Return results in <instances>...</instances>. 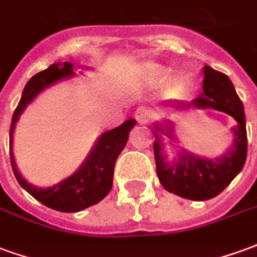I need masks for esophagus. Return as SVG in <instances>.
Listing matches in <instances>:
<instances>
[{
    "label": "esophagus",
    "instance_id": "esophagus-1",
    "mask_svg": "<svg viewBox=\"0 0 257 257\" xmlns=\"http://www.w3.org/2000/svg\"><path fill=\"white\" fill-rule=\"evenodd\" d=\"M135 118L139 123H147L151 119V112L145 107H140L135 112Z\"/></svg>",
    "mask_w": 257,
    "mask_h": 257
}]
</instances>
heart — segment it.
Returning <instances> with one entry per match:
<instances>
[{
    "label": "heart",
    "mask_w": 257,
    "mask_h": 257,
    "mask_svg": "<svg viewBox=\"0 0 257 257\" xmlns=\"http://www.w3.org/2000/svg\"><path fill=\"white\" fill-rule=\"evenodd\" d=\"M168 70L164 66L157 63H146L142 66V78L145 79L147 84H160L162 79L167 77ZM180 82L178 78H172L168 82V89L175 90L179 89Z\"/></svg>",
    "instance_id": "heart-1"
}]
</instances>
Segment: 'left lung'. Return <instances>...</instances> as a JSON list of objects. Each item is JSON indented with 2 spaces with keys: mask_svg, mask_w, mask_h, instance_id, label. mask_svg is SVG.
I'll return each instance as SVG.
<instances>
[{
  "mask_svg": "<svg viewBox=\"0 0 257 257\" xmlns=\"http://www.w3.org/2000/svg\"><path fill=\"white\" fill-rule=\"evenodd\" d=\"M202 93L193 101H168L164 104L165 111H187L191 108L206 110L213 108L231 115L237 125L232 126V142L221 156L215 158L198 157L179 146L175 135V125L169 119L154 122V157L157 176L162 187L193 201H205L219 195L231 180L242 171L246 161L248 139L246 121L241 99L238 97L234 85L226 74L219 73L209 66L202 70ZM162 136H167L170 144L176 143L179 151L172 162L167 161Z\"/></svg>",
  "mask_w": 257,
  "mask_h": 257,
  "instance_id": "left-lung-1",
  "label": "left lung"
}]
</instances>
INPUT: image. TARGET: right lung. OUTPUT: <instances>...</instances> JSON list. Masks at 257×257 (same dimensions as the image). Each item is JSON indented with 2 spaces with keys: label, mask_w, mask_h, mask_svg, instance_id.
<instances>
[{
  "label": "right lung",
  "mask_w": 257,
  "mask_h": 257,
  "mask_svg": "<svg viewBox=\"0 0 257 257\" xmlns=\"http://www.w3.org/2000/svg\"><path fill=\"white\" fill-rule=\"evenodd\" d=\"M88 68V67H85ZM75 66L73 63H53L47 70L36 74L26 84L22 97L12 117L11 131H9V153H11V165L14 169L16 180L27 193L33 195L51 209L59 212H79L92 205L100 202L101 199L110 193L114 178V167L118 156L126 146L131 129L136 125L134 118H129L117 128L107 131L99 136L95 146L85 158L82 165L68 178L60 180L59 183L49 187H38L29 183L20 175L14 156V134L16 122L19 121L22 112L26 107L52 85L64 79L75 77ZM81 74V71H79Z\"/></svg>",
  "instance_id": "1"
}]
</instances>
